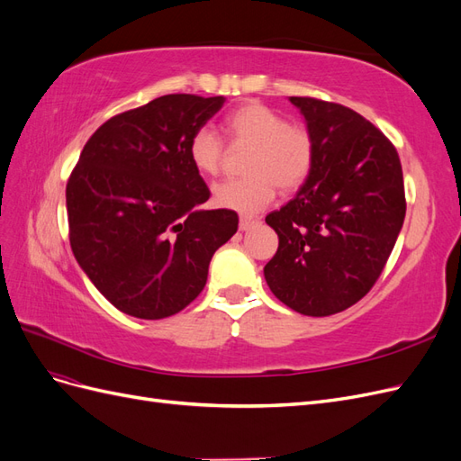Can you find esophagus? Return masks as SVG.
<instances>
[{
    "label": "esophagus",
    "instance_id": "34e87169",
    "mask_svg": "<svg viewBox=\"0 0 461 461\" xmlns=\"http://www.w3.org/2000/svg\"><path fill=\"white\" fill-rule=\"evenodd\" d=\"M258 219H249V217H240V222H239V227H240V230H249L252 229L254 225H258Z\"/></svg>",
    "mask_w": 461,
    "mask_h": 461
}]
</instances>
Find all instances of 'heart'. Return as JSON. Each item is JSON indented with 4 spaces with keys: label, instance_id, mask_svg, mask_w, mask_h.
I'll return each instance as SVG.
<instances>
[{
    "label": "heart",
    "instance_id": "obj_1",
    "mask_svg": "<svg viewBox=\"0 0 461 461\" xmlns=\"http://www.w3.org/2000/svg\"><path fill=\"white\" fill-rule=\"evenodd\" d=\"M222 134L232 146L249 148L246 178L229 180L213 188L219 207L254 215L267 207L276 186L296 192L312 176L315 165V138L303 124L288 122L273 107L248 102L232 109L221 121ZM188 158L194 169L203 176H215L222 165V144L207 127L190 136Z\"/></svg>",
    "mask_w": 461,
    "mask_h": 461
}]
</instances>
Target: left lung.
<instances>
[{
  "mask_svg": "<svg viewBox=\"0 0 461 461\" xmlns=\"http://www.w3.org/2000/svg\"><path fill=\"white\" fill-rule=\"evenodd\" d=\"M315 138V165L294 200L265 217L278 249L265 265L273 294L327 317L364 298L381 276L406 217L393 142L354 109L292 95Z\"/></svg>",
  "mask_w": 461,
  "mask_h": 461,
  "instance_id": "8db88e82",
  "label": "left lung"
}]
</instances>
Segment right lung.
Wrapping results in <instances>:
<instances>
[{
	"label": "right lung",
	"instance_id": "obj_1",
	"mask_svg": "<svg viewBox=\"0 0 461 461\" xmlns=\"http://www.w3.org/2000/svg\"><path fill=\"white\" fill-rule=\"evenodd\" d=\"M225 97L169 94L97 129L67 183L68 240L94 286L122 313L163 319L200 296L215 249L239 229L232 209H198L212 192L190 136Z\"/></svg>",
	"mask_w": 461,
	"mask_h": 461
}]
</instances>
